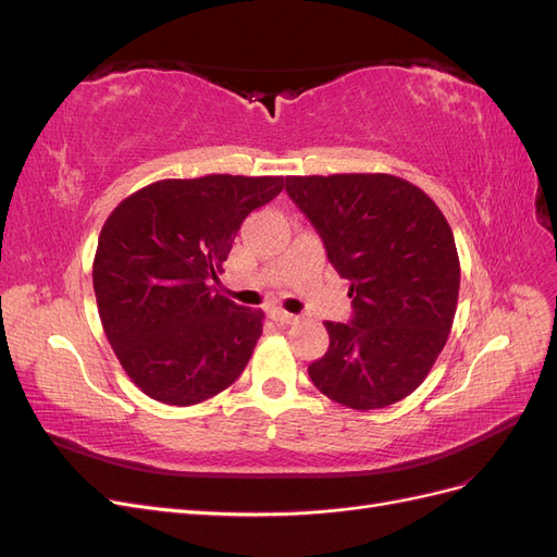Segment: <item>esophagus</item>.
Returning <instances> with one entry per match:
<instances>
[{
  "instance_id": "obj_1",
  "label": "esophagus",
  "mask_w": 557,
  "mask_h": 557,
  "mask_svg": "<svg viewBox=\"0 0 557 557\" xmlns=\"http://www.w3.org/2000/svg\"><path fill=\"white\" fill-rule=\"evenodd\" d=\"M272 320H274V323H278V325H293V323H297V315L283 311V309H274L272 311Z\"/></svg>"
}]
</instances>
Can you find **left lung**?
<instances>
[{"label":"left lung","mask_w":557,"mask_h":557,"mask_svg":"<svg viewBox=\"0 0 557 557\" xmlns=\"http://www.w3.org/2000/svg\"><path fill=\"white\" fill-rule=\"evenodd\" d=\"M285 190L350 281V323H325L309 364L320 393L372 411L411 395L440 358L460 293L450 225L418 185L393 174L288 176Z\"/></svg>","instance_id":"obj_1"}]
</instances>
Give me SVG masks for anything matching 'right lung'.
Here are the masks:
<instances>
[{
	"label": "right lung",
	"mask_w": 557,
	"mask_h": 557,
	"mask_svg": "<svg viewBox=\"0 0 557 557\" xmlns=\"http://www.w3.org/2000/svg\"><path fill=\"white\" fill-rule=\"evenodd\" d=\"M281 190L283 176L164 178L107 218L92 262L97 309L117 362L150 399L190 407L246 369L264 313L211 281L246 215Z\"/></svg>",
	"instance_id": "add662e5"
}]
</instances>
